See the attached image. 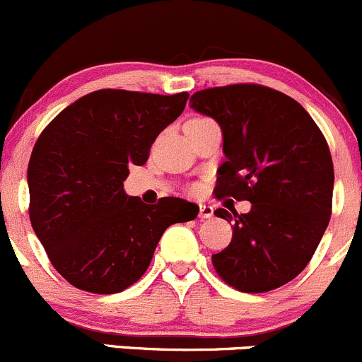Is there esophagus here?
<instances>
[{
	"instance_id": "1",
	"label": "esophagus",
	"mask_w": 362,
	"mask_h": 362,
	"mask_svg": "<svg viewBox=\"0 0 362 362\" xmlns=\"http://www.w3.org/2000/svg\"><path fill=\"white\" fill-rule=\"evenodd\" d=\"M200 218H212L214 216V209H212L211 206H206V204H200V212H199Z\"/></svg>"
}]
</instances>
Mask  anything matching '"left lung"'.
Masks as SVG:
<instances>
[{
	"instance_id": "obj_1",
	"label": "left lung",
	"mask_w": 362,
	"mask_h": 362,
	"mask_svg": "<svg viewBox=\"0 0 362 362\" xmlns=\"http://www.w3.org/2000/svg\"><path fill=\"white\" fill-rule=\"evenodd\" d=\"M192 110L218 122L226 160L218 197L249 200L232 221L228 247L212 255L219 277L244 293H264L293 281L317 249L331 218L333 160L326 139L300 103L262 85L207 88Z\"/></svg>"
}]
</instances>
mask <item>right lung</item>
<instances>
[{"mask_svg": "<svg viewBox=\"0 0 362 362\" xmlns=\"http://www.w3.org/2000/svg\"><path fill=\"white\" fill-rule=\"evenodd\" d=\"M188 94L92 92L43 130L28 167L29 218L55 270L88 293H120L150 267L160 237L199 206L176 197L148 206L125 193L129 165H144Z\"/></svg>", "mask_w": 362, "mask_h": 362, "instance_id": "obj_1", "label": "right lung"}]
</instances>
